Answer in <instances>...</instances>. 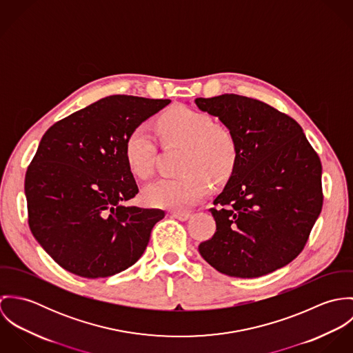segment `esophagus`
Returning a JSON list of instances; mask_svg holds the SVG:
<instances>
[{"label":"esophagus","mask_w":353,"mask_h":353,"mask_svg":"<svg viewBox=\"0 0 353 353\" xmlns=\"http://www.w3.org/2000/svg\"><path fill=\"white\" fill-rule=\"evenodd\" d=\"M171 216L181 220V221H186L190 219V213L189 212H182V210H174L171 212Z\"/></svg>","instance_id":"obj_1"}]
</instances>
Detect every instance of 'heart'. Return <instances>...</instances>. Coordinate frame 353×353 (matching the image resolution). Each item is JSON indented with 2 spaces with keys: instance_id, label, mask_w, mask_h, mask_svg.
<instances>
[{
  "instance_id": "heart-1",
  "label": "heart",
  "mask_w": 353,
  "mask_h": 353,
  "mask_svg": "<svg viewBox=\"0 0 353 353\" xmlns=\"http://www.w3.org/2000/svg\"><path fill=\"white\" fill-rule=\"evenodd\" d=\"M164 137L186 145L176 176H161L144 190V200L152 206L185 210L210 194L213 179H228L238 163V141L232 132L200 111L179 107L167 112L160 121ZM125 160L130 171L141 178L151 175L156 144L147 123L137 125L123 144Z\"/></svg>"
}]
</instances>
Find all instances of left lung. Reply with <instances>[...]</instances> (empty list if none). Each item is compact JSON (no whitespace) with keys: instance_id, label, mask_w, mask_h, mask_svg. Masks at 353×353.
I'll return each mask as SVG.
<instances>
[{"instance_id":"8db88e82","label":"left lung","mask_w":353,"mask_h":353,"mask_svg":"<svg viewBox=\"0 0 353 353\" xmlns=\"http://www.w3.org/2000/svg\"><path fill=\"white\" fill-rule=\"evenodd\" d=\"M238 141V163L210 212L216 232L199 246L220 273L252 279L302 252L321 213L322 164L301 125L263 101L224 94L197 98Z\"/></svg>"}]
</instances>
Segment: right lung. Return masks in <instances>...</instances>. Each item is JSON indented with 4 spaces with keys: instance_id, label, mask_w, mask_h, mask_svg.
<instances>
[{
    "instance_id": "1",
    "label": "right lung",
    "mask_w": 353,
    "mask_h": 353,
    "mask_svg": "<svg viewBox=\"0 0 353 353\" xmlns=\"http://www.w3.org/2000/svg\"><path fill=\"white\" fill-rule=\"evenodd\" d=\"M170 99L103 98L54 123L26 174L28 224L65 270L108 277L139 261L161 209L126 205L139 193L126 164L128 134Z\"/></svg>"
}]
</instances>
